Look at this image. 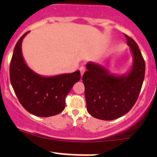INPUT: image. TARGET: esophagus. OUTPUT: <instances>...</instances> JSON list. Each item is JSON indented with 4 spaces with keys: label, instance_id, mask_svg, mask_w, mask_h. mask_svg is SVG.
<instances>
[{
    "label": "esophagus",
    "instance_id": "34e87169",
    "mask_svg": "<svg viewBox=\"0 0 157 157\" xmlns=\"http://www.w3.org/2000/svg\"><path fill=\"white\" fill-rule=\"evenodd\" d=\"M79 70H80V74H81V76H82L83 74V73L85 72V67H83V66H81V67H80V69H79Z\"/></svg>",
    "mask_w": 157,
    "mask_h": 157
}]
</instances>
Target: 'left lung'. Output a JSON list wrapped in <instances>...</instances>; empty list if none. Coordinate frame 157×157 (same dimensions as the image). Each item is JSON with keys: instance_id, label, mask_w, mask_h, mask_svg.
I'll return each mask as SVG.
<instances>
[{"instance_id": "obj_1", "label": "left lung", "mask_w": 157, "mask_h": 157, "mask_svg": "<svg viewBox=\"0 0 157 157\" xmlns=\"http://www.w3.org/2000/svg\"><path fill=\"white\" fill-rule=\"evenodd\" d=\"M134 55V64L126 76H114L93 63L83 74L86 109L94 118L114 120L128 113L138 98L145 74V61L135 41L124 34Z\"/></svg>"}]
</instances>
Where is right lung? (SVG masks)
I'll return each instance as SVG.
<instances>
[{
    "label": "right lung",
    "mask_w": 157,
    "mask_h": 157,
    "mask_svg": "<svg viewBox=\"0 0 157 157\" xmlns=\"http://www.w3.org/2000/svg\"><path fill=\"white\" fill-rule=\"evenodd\" d=\"M22 36L14 48L10 64V83L15 94L27 112L39 117L58 115L65 107V98L80 79V71L45 77L30 70L22 55Z\"/></svg>",
    "instance_id": "right-lung-1"
}]
</instances>
